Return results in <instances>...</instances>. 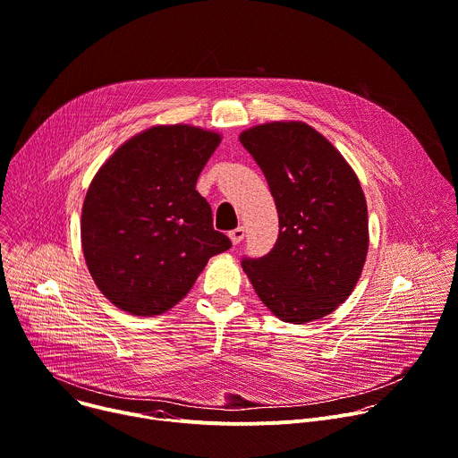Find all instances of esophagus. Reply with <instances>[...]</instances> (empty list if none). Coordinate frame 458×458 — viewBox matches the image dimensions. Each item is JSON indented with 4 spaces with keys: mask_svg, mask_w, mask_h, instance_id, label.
Masks as SVG:
<instances>
[{
    "mask_svg": "<svg viewBox=\"0 0 458 458\" xmlns=\"http://www.w3.org/2000/svg\"><path fill=\"white\" fill-rule=\"evenodd\" d=\"M228 235H230V239H232L233 244H239V242L244 239V228H242V226H237V228L232 230Z\"/></svg>",
    "mask_w": 458,
    "mask_h": 458,
    "instance_id": "esophagus-1",
    "label": "esophagus"
}]
</instances>
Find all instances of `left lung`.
<instances>
[{"label":"left lung","mask_w":458,"mask_h":458,"mask_svg":"<svg viewBox=\"0 0 458 458\" xmlns=\"http://www.w3.org/2000/svg\"><path fill=\"white\" fill-rule=\"evenodd\" d=\"M263 170L279 214V237L241 265L281 320L332 313L353 292L368 253V208L344 157L304 123H268L241 134Z\"/></svg>","instance_id":"obj_1"}]
</instances>
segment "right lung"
<instances>
[{
	"mask_svg": "<svg viewBox=\"0 0 458 458\" xmlns=\"http://www.w3.org/2000/svg\"><path fill=\"white\" fill-rule=\"evenodd\" d=\"M221 138L186 124L154 126L126 141L96 174L81 242L98 288L117 308L159 315L193 286L232 241L214 230L195 182Z\"/></svg>",
	"mask_w": 458,
	"mask_h": 458,
	"instance_id": "add662e5",
	"label": "right lung"
}]
</instances>
